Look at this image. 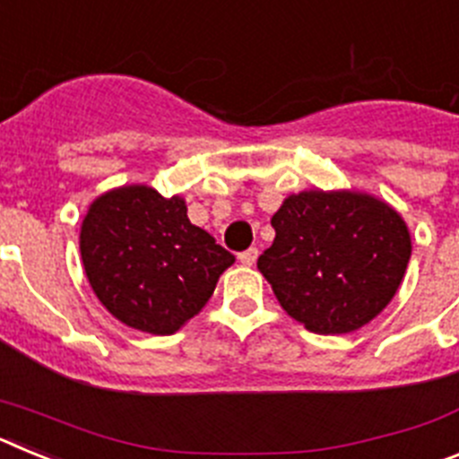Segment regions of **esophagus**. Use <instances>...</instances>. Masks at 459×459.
Masks as SVG:
<instances>
[{"instance_id": "esophagus-1", "label": "esophagus", "mask_w": 459, "mask_h": 459, "mask_svg": "<svg viewBox=\"0 0 459 459\" xmlns=\"http://www.w3.org/2000/svg\"><path fill=\"white\" fill-rule=\"evenodd\" d=\"M257 255H259L257 248H248V250H243V253L238 255V259H241V264L253 266L255 262H257Z\"/></svg>"}]
</instances>
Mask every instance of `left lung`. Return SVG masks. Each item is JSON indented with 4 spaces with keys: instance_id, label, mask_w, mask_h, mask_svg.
<instances>
[{
    "instance_id": "8db88e82",
    "label": "left lung",
    "mask_w": 459,
    "mask_h": 459,
    "mask_svg": "<svg viewBox=\"0 0 459 459\" xmlns=\"http://www.w3.org/2000/svg\"><path fill=\"white\" fill-rule=\"evenodd\" d=\"M259 255L282 310L319 335L351 333L391 303L411 257L407 222L354 190H303L273 213Z\"/></svg>"
}]
</instances>
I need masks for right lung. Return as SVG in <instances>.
Wrapping results in <instances>:
<instances>
[{
	"label": "right lung",
	"mask_w": 459,
	"mask_h": 459,
	"mask_svg": "<svg viewBox=\"0 0 459 459\" xmlns=\"http://www.w3.org/2000/svg\"><path fill=\"white\" fill-rule=\"evenodd\" d=\"M80 255L93 294L126 326L172 335L211 299L234 255L188 221L184 197L121 186L89 206Z\"/></svg>",
	"instance_id": "1"
}]
</instances>
